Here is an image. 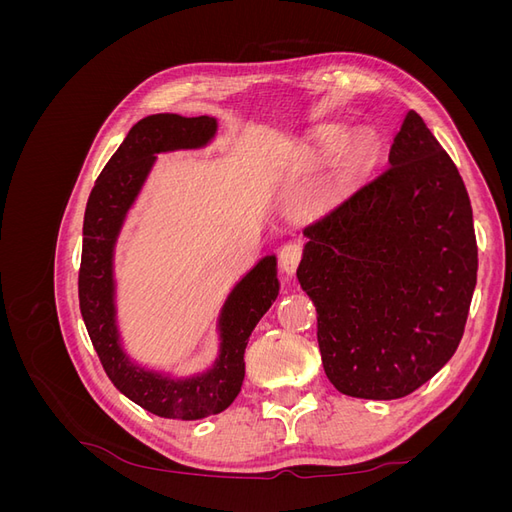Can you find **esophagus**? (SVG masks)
<instances>
[{
	"instance_id": "esophagus-1",
	"label": "esophagus",
	"mask_w": 512,
	"mask_h": 512,
	"mask_svg": "<svg viewBox=\"0 0 512 512\" xmlns=\"http://www.w3.org/2000/svg\"><path fill=\"white\" fill-rule=\"evenodd\" d=\"M299 260H301V245L286 243L280 252V267L286 275V280H292L294 271L299 267Z\"/></svg>"
}]
</instances>
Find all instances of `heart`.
<instances>
[{
  "label": "heart",
  "mask_w": 512,
  "mask_h": 512,
  "mask_svg": "<svg viewBox=\"0 0 512 512\" xmlns=\"http://www.w3.org/2000/svg\"><path fill=\"white\" fill-rule=\"evenodd\" d=\"M378 151V134L369 128L356 130L348 138L339 128L327 130L318 138V143L314 147V153L322 160H331L337 153H342V170L348 179L365 175L367 170L376 164Z\"/></svg>",
  "instance_id": "1"
}]
</instances>
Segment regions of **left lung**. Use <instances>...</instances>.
<instances>
[{
  "label": "left lung",
  "mask_w": 512,
  "mask_h": 512,
  "mask_svg": "<svg viewBox=\"0 0 512 512\" xmlns=\"http://www.w3.org/2000/svg\"><path fill=\"white\" fill-rule=\"evenodd\" d=\"M389 168L303 230L297 277L318 312L324 374L339 393L399 399L455 354L476 286L466 185L421 115Z\"/></svg>",
  "instance_id": "1"
}]
</instances>
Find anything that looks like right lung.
I'll use <instances>...</instances> for the list:
<instances>
[{
    "label": "right lung",
    "mask_w": 512,
    "mask_h": 512,
    "mask_svg": "<svg viewBox=\"0 0 512 512\" xmlns=\"http://www.w3.org/2000/svg\"><path fill=\"white\" fill-rule=\"evenodd\" d=\"M215 134L218 119L209 115L158 113L134 123L91 190L83 222L79 303L106 376L134 404L177 421L220 414L235 401L245 376L247 339L280 294L277 258L269 254L228 292L218 316V356L198 374L173 376L147 369L123 348L115 303V247L121 228L158 162V153L203 149Z\"/></svg>",
    "instance_id": "1"
}]
</instances>
